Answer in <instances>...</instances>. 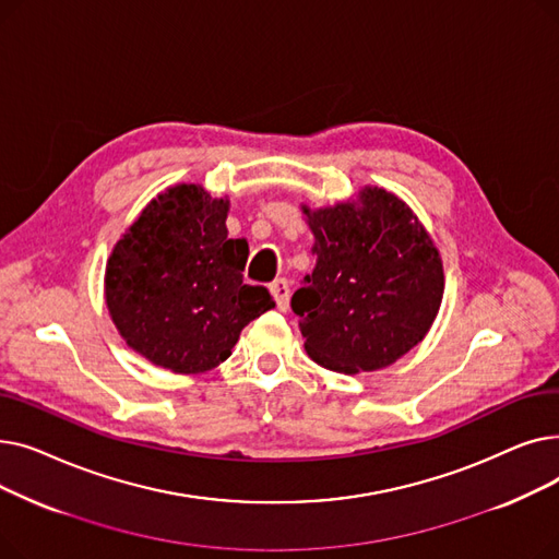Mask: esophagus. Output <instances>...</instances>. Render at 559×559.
Listing matches in <instances>:
<instances>
[{"instance_id":"obj_1","label":"esophagus","mask_w":559,"mask_h":559,"mask_svg":"<svg viewBox=\"0 0 559 559\" xmlns=\"http://www.w3.org/2000/svg\"><path fill=\"white\" fill-rule=\"evenodd\" d=\"M270 292L274 295L276 308H278V310H287V306H289V283H287L285 278H276V281L270 285Z\"/></svg>"}]
</instances>
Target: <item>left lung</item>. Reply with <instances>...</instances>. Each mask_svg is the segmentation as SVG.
<instances>
[{"label": "left lung", "instance_id": "8db88e82", "mask_svg": "<svg viewBox=\"0 0 559 559\" xmlns=\"http://www.w3.org/2000/svg\"><path fill=\"white\" fill-rule=\"evenodd\" d=\"M301 211L317 260L292 310L308 356L340 373L394 365L442 306V258L428 230L405 201L373 186L358 201Z\"/></svg>", "mask_w": 559, "mask_h": 559}]
</instances>
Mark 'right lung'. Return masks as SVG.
<instances>
[{
  "mask_svg": "<svg viewBox=\"0 0 559 559\" xmlns=\"http://www.w3.org/2000/svg\"><path fill=\"white\" fill-rule=\"evenodd\" d=\"M228 199L179 183L146 203L106 262V306L124 342L174 373H203L230 356L242 329L274 308L245 285L247 240H230Z\"/></svg>",
  "mask_w": 559,
  "mask_h": 559,
  "instance_id": "right-lung-1",
  "label": "right lung"
}]
</instances>
